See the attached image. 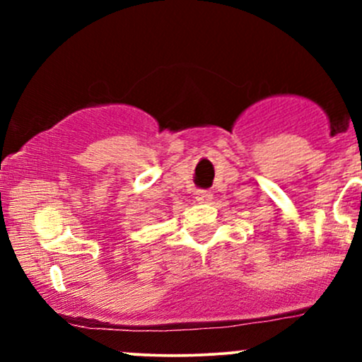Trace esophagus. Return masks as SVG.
I'll return each mask as SVG.
<instances>
[{
    "instance_id": "obj_1",
    "label": "esophagus",
    "mask_w": 362,
    "mask_h": 362,
    "mask_svg": "<svg viewBox=\"0 0 362 362\" xmlns=\"http://www.w3.org/2000/svg\"><path fill=\"white\" fill-rule=\"evenodd\" d=\"M195 199H197V202H201V204H207V202L213 199V194H211L209 190H197V192H195Z\"/></svg>"
}]
</instances>
